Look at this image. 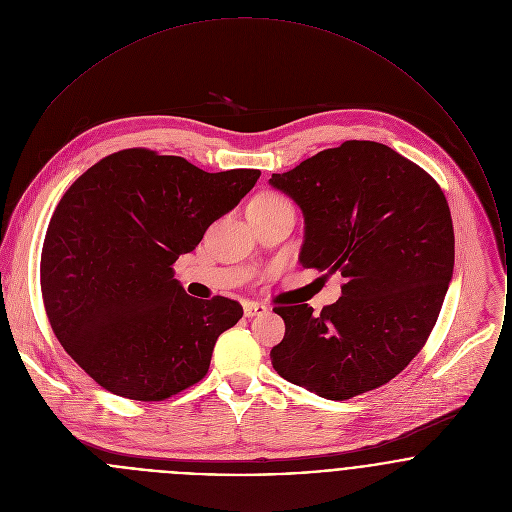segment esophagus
<instances>
[{
    "label": "esophagus",
    "mask_w": 512,
    "mask_h": 512,
    "mask_svg": "<svg viewBox=\"0 0 512 512\" xmlns=\"http://www.w3.org/2000/svg\"><path fill=\"white\" fill-rule=\"evenodd\" d=\"M268 307L264 303H258V301H244V315L246 317H256V315H262L266 313Z\"/></svg>",
    "instance_id": "esophagus-1"
}]
</instances>
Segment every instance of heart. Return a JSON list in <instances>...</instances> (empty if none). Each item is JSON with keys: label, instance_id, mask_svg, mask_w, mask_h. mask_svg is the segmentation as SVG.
Segmentation results:
<instances>
[{"label": "heart", "instance_id": "obj_1", "mask_svg": "<svg viewBox=\"0 0 512 512\" xmlns=\"http://www.w3.org/2000/svg\"><path fill=\"white\" fill-rule=\"evenodd\" d=\"M252 203H256V205H276V203H286V199L276 195V193H264V195H258Z\"/></svg>", "mask_w": 512, "mask_h": 512}]
</instances>
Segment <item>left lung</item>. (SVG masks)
Listing matches in <instances>:
<instances>
[{"label": "left lung", "instance_id": "8db88e82", "mask_svg": "<svg viewBox=\"0 0 512 512\" xmlns=\"http://www.w3.org/2000/svg\"><path fill=\"white\" fill-rule=\"evenodd\" d=\"M270 183L305 217L303 268L341 272L337 303L276 305L286 335L276 372L329 400H349L400 374L426 345L455 258L449 205L436 179L398 151L351 140Z\"/></svg>", "mask_w": 512, "mask_h": 512}]
</instances>
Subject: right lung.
<instances>
[{"instance_id": "add662e5", "label": "right lung", "mask_w": 512, "mask_h": 512, "mask_svg": "<svg viewBox=\"0 0 512 512\" xmlns=\"http://www.w3.org/2000/svg\"><path fill=\"white\" fill-rule=\"evenodd\" d=\"M258 177V169L207 173L183 157L130 147L67 189L45 234L41 293L53 333L94 382L161 402L205 378L242 305L187 295L173 264Z\"/></svg>"}]
</instances>
